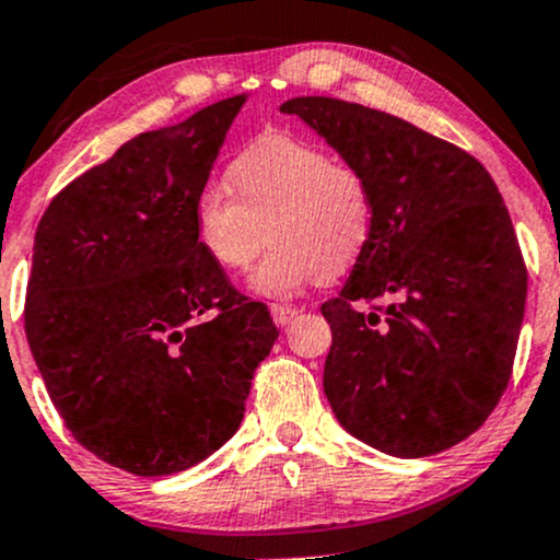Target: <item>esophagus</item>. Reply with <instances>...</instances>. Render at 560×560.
Instances as JSON below:
<instances>
[{"instance_id":"esophagus-1","label":"esophagus","mask_w":560,"mask_h":560,"mask_svg":"<svg viewBox=\"0 0 560 560\" xmlns=\"http://www.w3.org/2000/svg\"><path fill=\"white\" fill-rule=\"evenodd\" d=\"M271 316L276 320V326H287L289 320L298 316V307L281 305V302H273V305H271Z\"/></svg>"}]
</instances>
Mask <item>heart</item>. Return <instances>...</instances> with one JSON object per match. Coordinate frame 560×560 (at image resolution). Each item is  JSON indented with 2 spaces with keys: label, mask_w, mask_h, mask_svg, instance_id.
Here are the masks:
<instances>
[{
  "label": "heart",
  "mask_w": 560,
  "mask_h": 560,
  "mask_svg": "<svg viewBox=\"0 0 560 560\" xmlns=\"http://www.w3.org/2000/svg\"><path fill=\"white\" fill-rule=\"evenodd\" d=\"M231 192L208 184L195 199V234L215 266L253 273L255 292L292 298L320 276H339L363 255L374 231V189L358 165L316 144L273 137L229 165Z\"/></svg>",
  "instance_id": "obj_1"
}]
</instances>
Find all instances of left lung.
Segmentation results:
<instances>
[{"instance_id":"1","label":"left lung","mask_w":560,"mask_h":560,"mask_svg":"<svg viewBox=\"0 0 560 560\" xmlns=\"http://www.w3.org/2000/svg\"><path fill=\"white\" fill-rule=\"evenodd\" d=\"M374 189V231L337 298L324 392L365 445L423 458L474 434L508 387L526 262L485 165L395 115L331 96L281 105Z\"/></svg>"}]
</instances>
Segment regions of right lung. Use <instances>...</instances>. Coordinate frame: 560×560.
<instances>
[{
    "label": "right lung",
    "mask_w": 560,
    "mask_h": 560,
    "mask_svg": "<svg viewBox=\"0 0 560 560\" xmlns=\"http://www.w3.org/2000/svg\"><path fill=\"white\" fill-rule=\"evenodd\" d=\"M244 96L126 141L49 202L25 337L75 442L137 477L184 471L240 429L271 313L199 247L195 199Z\"/></svg>",
    "instance_id": "1"
}]
</instances>
